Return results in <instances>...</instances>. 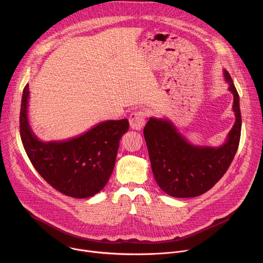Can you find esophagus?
Instances as JSON below:
<instances>
[{
	"label": "esophagus",
	"instance_id": "obj_1",
	"mask_svg": "<svg viewBox=\"0 0 263 263\" xmlns=\"http://www.w3.org/2000/svg\"><path fill=\"white\" fill-rule=\"evenodd\" d=\"M146 121V113L144 111H136L133 112L129 117V123L133 130L140 131L142 127L145 126Z\"/></svg>",
	"mask_w": 263,
	"mask_h": 263
}]
</instances>
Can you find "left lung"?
Returning <instances> with one entry per match:
<instances>
[{"label":"left lung","mask_w":263,"mask_h":263,"mask_svg":"<svg viewBox=\"0 0 263 263\" xmlns=\"http://www.w3.org/2000/svg\"><path fill=\"white\" fill-rule=\"evenodd\" d=\"M223 77L234 98L235 123L222 145H194L164 117L151 116L144 128L154 178L170 196L189 198L205 193L223 176L237 152L241 133L239 95L226 69Z\"/></svg>","instance_id":"8db88e82"}]
</instances>
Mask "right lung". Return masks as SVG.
Returning <instances> with one entry per match:
<instances>
[{
    "mask_svg": "<svg viewBox=\"0 0 263 263\" xmlns=\"http://www.w3.org/2000/svg\"><path fill=\"white\" fill-rule=\"evenodd\" d=\"M29 85L24 88L20 113L21 139L39 174L59 192L88 198L107 184L115 165L119 140L129 130L127 118L105 121L78 136L41 140L28 118Z\"/></svg>",
    "mask_w": 263,
    "mask_h": 263,
    "instance_id": "right-lung-1",
    "label": "right lung"
}]
</instances>
